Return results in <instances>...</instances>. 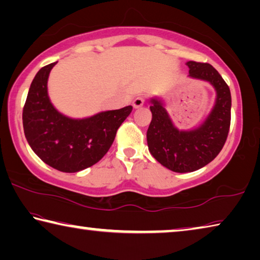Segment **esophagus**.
Instances as JSON below:
<instances>
[{
  "mask_svg": "<svg viewBox=\"0 0 260 260\" xmlns=\"http://www.w3.org/2000/svg\"><path fill=\"white\" fill-rule=\"evenodd\" d=\"M143 104H144V98H143V96H138V98L134 99V101H133V107L135 109L141 108Z\"/></svg>",
  "mask_w": 260,
  "mask_h": 260,
  "instance_id": "obj_1",
  "label": "esophagus"
}]
</instances>
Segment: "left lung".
<instances>
[{"label":"left lung","instance_id":"left-lung-1","mask_svg":"<svg viewBox=\"0 0 260 260\" xmlns=\"http://www.w3.org/2000/svg\"><path fill=\"white\" fill-rule=\"evenodd\" d=\"M189 76L209 82L215 90L210 113L199 126L179 129L159 98L150 99L152 119L147 132L149 151L162 166L173 172L187 173L212 161L226 142L231 125L230 87L212 65L189 60Z\"/></svg>","mask_w":260,"mask_h":260}]
</instances>
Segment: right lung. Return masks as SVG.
Here are the masks:
<instances>
[{
  "mask_svg": "<svg viewBox=\"0 0 260 260\" xmlns=\"http://www.w3.org/2000/svg\"><path fill=\"white\" fill-rule=\"evenodd\" d=\"M56 64L42 68L30 83L23 110L24 133L29 147L47 165L76 173L102 159L133 108L127 105L86 118L65 116L48 95V78Z\"/></svg>",
  "mask_w": 260,
  "mask_h": 260,
  "instance_id": "obj_1",
  "label": "right lung"
}]
</instances>
